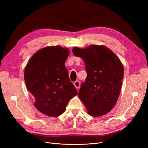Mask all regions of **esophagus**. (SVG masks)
I'll list each match as a JSON object with an SVG mask.
<instances>
[{
    "mask_svg": "<svg viewBox=\"0 0 148 148\" xmlns=\"http://www.w3.org/2000/svg\"><path fill=\"white\" fill-rule=\"evenodd\" d=\"M74 85L77 89H79L80 88V82L79 80H77L74 83Z\"/></svg>",
    "mask_w": 148,
    "mask_h": 148,
    "instance_id": "34e87169",
    "label": "esophagus"
}]
</instances>
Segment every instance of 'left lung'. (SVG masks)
Returning <instances> with one entry per match:
<instances>
[{"label": "left lung", "instance_id": "obj_1", "mask_svg": "<svg viewBox=\"0 0 148 148\" xmlns=\"http://www.w3.org/2000/svg\"><path fill=\"white\" fill-rule=\"evenodd\" d=\"M74 56L85 62L87 77L82 83L79 97L88 114L100 117L110 112L120 93L124 69L119 57L103 45L86 48L74 47Z\"/></svg>", "mask_w": 148, "mask_h": 148}]
</instances>
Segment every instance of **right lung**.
Segmentation results:
<instances>
[{"label": "right lung", "mask_w": 148, "mask_h": 148, "mask_svg": "<svg viewBox=\"0 0 148 148\" xmlns=\"http://www.w3.org/2000/svg\"><path fill=\"white\" fill-rule=\"evenodd\" d=\"M69 54L68 48L60 46L45 47L31 57L25 69V84L35 107L49 117L63 114L69 100L78 94L65 66Z\"/></svg>", "instance_id": "obj_1"}]
</instances>
